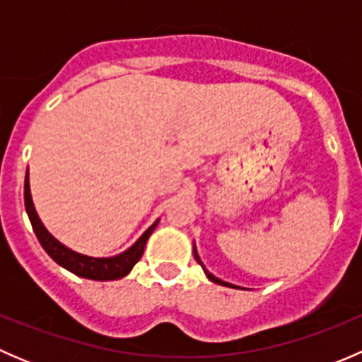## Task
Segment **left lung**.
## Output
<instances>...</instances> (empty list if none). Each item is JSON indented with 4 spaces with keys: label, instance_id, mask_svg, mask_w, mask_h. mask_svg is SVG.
I'll return each mask as SVG.
<instances>
[{
    "label": "left lung",
    "instance_id": "left-lung-1",
    "mask_svg": "<svg viewBox=\"0 0 362 362\" xmlns=\"http://www.w3.org/2000/svg\"><path fill=\"white\" fill-rule=\"evenodd\" d=\"M194 257H196V261L199 262V264L203 266V262H202V259H199V255H198V252H196V249H194ZM204 272H206V269H204ZM206 275H208V279L211 280V282H215V284H218V286H224V287H235V289H240V287H236V286H233V284H228V282H222V280H218L217 276H214L211 275V273H208L206 272Z\"/></svg>",
    "mask_w": 362,
    "mask_h": 362
}]
</instances>
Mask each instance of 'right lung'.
<instances>
[{
  "instance_id": "1",
  "label": "right lung",
  "mask_w": 362,
  "mask_h": 362,
  "mask_svg": "<svg viewBox=\"0 0 362 362\" xmlns=\"http://www.w3.org/2000/svg\"><path fill=\"white\" fill-rule=\"evenodd\" d=\"M24 203H25V211L29 215V221H31L33 229L36 233V238L42 243V247L45 249L47 254L54 259L59 266L69 269L75 275L83 276V279L90 280H117L126 276L127 273L133 269V266L140 261V257L144 255L145 243H147L148 236L152 235V231L156 229L158 222L151 226L144 235L140 236L136 243H134L131 249H127L122 254L115 255V257H87V255L76 254V252L66 249L64 245H61L52 235L45 229V226L40 221L38 214H36L35 206L31 202V192H29V180L25 177L24 182Z\"/></svg>"
}]
</instances>
